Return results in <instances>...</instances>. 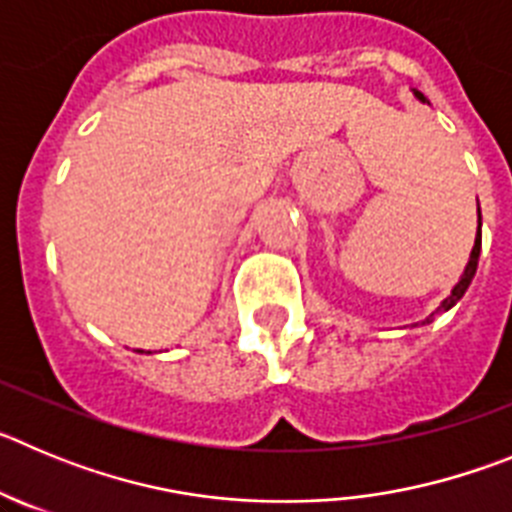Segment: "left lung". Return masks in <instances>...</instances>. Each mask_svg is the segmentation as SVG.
I'll list each match as a JSON object with an SVG mask.
<instances>
[{"instance_id":"left-lung-1","label":"left lung","mask_w":512,"mask_h":512,"mask_svg":"<svg viewBox=\"0 0 512 512\" xmlns=\"http://www.w3.org/2000/svg\"><path fill=\"white\" fill-rule=\"evenodd\" d=\"M415 97H418L420 102H428V99H425L423 94H420V92H415ZM477 215H479V202H477ZM477 220H479V228H482V215H479ZM479 228H477V238H474V248H472V253H469V264H467V269H464V274H461L459 282L454 284V289H451V295L441 302V307H438L436 312H431V315H428V318L423 320V325H425V323H431V320L436 318V315H441V312L451 310V307H454L456 302H459L461 297H464V292H467V289H469V284H472L474 274H477L479 251H482V233H479ZM415 325H418V323H415Z\"/></svg>"}]
</instances>
